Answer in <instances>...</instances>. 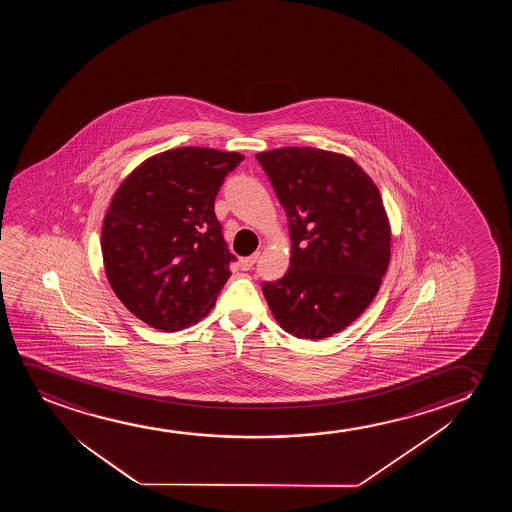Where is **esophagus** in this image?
Masks as SVG:
<instances>
[{
	"mask_svg": "<svg viewBox=\"0 0 512 512\" xmlns=\"http://www.w3.org/2000/svg\"><path fill=\"white\" fill-rule=\"evenodd\" d=\"M260 253H253V255H250V257H245V259L239 260V267L243 269V271H250L252 269L253 264L257 262V259H259Z\"/></svg>",
	"mask_w": 512,
	"mask_h": 512,
	"instance_id": "esophagus-1",
	"label": "esophagus"
}]
</instances>
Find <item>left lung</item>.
Instances as JSON below:
<instances>
[{
    "instance_id": "1",
    "label": "left lung",
    "mask_w": 512,
    "mask_h": 512,
    "mask_svg": "<svg viewBox=\"0 0 512 512\" xmlns=\"http://www.w3.org/2000/svg\"><path fill=\"white\" fill-rule=\"evenodd\" d=\"M285 208L290 267L262 292L276 322L318 341L346 329L378 294L392 231L371 176L351 157L322 148L257 154Z\"/></svg>"
}]
</instances>
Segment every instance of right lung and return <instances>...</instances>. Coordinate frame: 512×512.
<instances>
[{
  "label": "right lung",
  "mask_w": 512,
  "mask_h": 512,
  "mask_svg": "<svg viewBox=\"0 0 512 512\" xmlns=\"http://www.w3.org/2000/svg\"><path fill=\"white\" fill-rule=\"evenodd\" d=\"M243 159L215 148H173L141 162L113 194L101 229L106 278L141 322L176 332L215 306L236 260L215 197Z\"/></svg>",
  "instance_id": "1"
}]
</instances>
